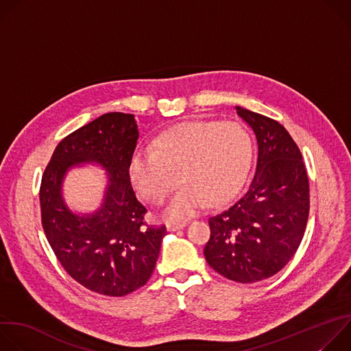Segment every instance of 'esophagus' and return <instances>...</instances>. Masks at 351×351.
Returning a JSON list of instances; mask_svg holds the SVG:
<instances>
[{
	"instance_id": "esophagus-1",
	"label": "esophagus",
	"mask_w": 351,
	"mask_h": 351,
	"mask_svg": "<svg viewBox=\"0 0 351 351\" xmlns=\"http://www.w3.org/2000/svg\"><path fill=\"white\" fill-rule=\"evenodd\" d=\"M184 226H186V222H169V223L167 225L168 230H171V232L179 230V229H183Z\"/></svg>"
}]
</instances>
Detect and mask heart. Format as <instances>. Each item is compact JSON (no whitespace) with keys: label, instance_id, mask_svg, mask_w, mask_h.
<instances>
[{"label":"heart","instance_id":"b5f03b06","mask_svg":"<svg viewBox=\"0 0 351 351\" xmlns=\"http://www.w3.org/2000/svg\"><path fill=\"white\" fill-rule=\"evenodd\" d=\"M252 157V137L241 125L187 122L165 132L153 149H138L130 175L140 194L154 204H162L180 179L184 186L168 207V217L183 219L206 202H228L244 182Z\"/></svg>","mask_w":351,"mask_h":351}]
</instances>
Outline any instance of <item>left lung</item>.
Instances as JSON below:
<instances>
[{
    "instance_id": "obj_1",
    "label": "left lung",
    "mask_w": 351,
    "mask_h": 351,
    "mask_svg": "<svg viewBox=\"0 0 351 351\" xmlns=\"http://www.w3.org/2000/svg\"><path fill=\"white\" fill-rule=\"evenodd\" d=\"M257 137L254 178L208 218L207 263L219 275L253 283L278 274L295 254L310 213V184L295 141L275 119L236 107Z\"/></svg>"
}]
</instances>
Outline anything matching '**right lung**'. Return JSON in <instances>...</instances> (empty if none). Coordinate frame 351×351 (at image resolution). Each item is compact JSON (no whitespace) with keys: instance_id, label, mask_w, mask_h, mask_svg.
I'll list each match as a JSON object with an SVG mask.
<instances>
[{"instance_id":"right-lung-1","label":"right lung","mask_w":351,"mask_h":351,"mask_svg":"<svg viewBox=\"0 0 351 351\" xmlns=\"http://www.w3.org/2000/svg\"><path fill=\"white\" fill-rule=\"evenodd\" d=\"M137 138L132 114H104L60 141L40 186L41 223L58 261L77 283L111 297L148 282L167 233L165 225H147L130 183ZM80 162L99 163L110 179L104 206L86 217L71 213L60 195L66 171Z\"/></svg>"}]
</instances>
